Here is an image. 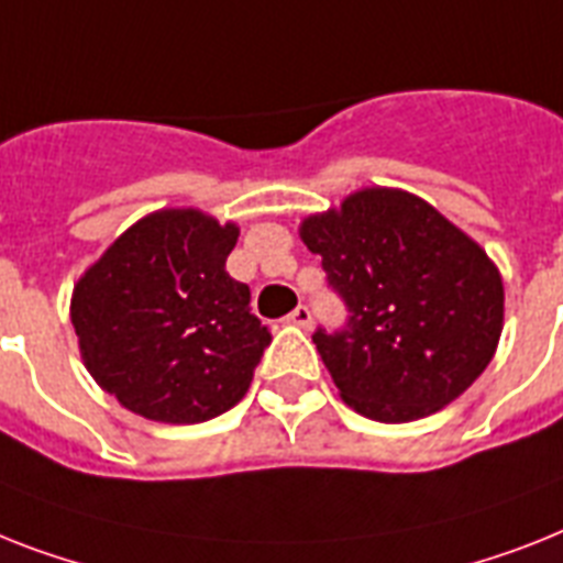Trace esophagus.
<instances>
[{
    "mask_svg": "<svg viewBox=\"0 0 563 563\" xmlns=\"http://www.w3.org/2000/svg\"><path fill=\"white\" fill-rule=\"evenodd\" d=\"M287 322L299 324V328H310V324H313V313H310L308 305H299V308L287 316Z\"/></svg>",
    "mask_w": 563,
    "mask_h": 563,
    "instance_id": "34e87169",
    "label": "esophagus"
}]
</instances>
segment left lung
I'll return each instance as SVG.
<instances>
[{
  "label": "left lung",
  "instance_id": "left-lung-1",
  "mask_svg": "<svg viewBox=\"0 0 563 563\" xmlns=\"http://www.w3.org/2000/svg\"><path fill=\"white\" fill-rule=\"evenodd\" d=\"M347 305L313 333L339 397L362 417L411 422L486 371L504 331V278L486 250L429 201L368 187L299 227Z\"/></svg>",
  "mask_w": 563,
  "mask_h": 563
}]
</instances>
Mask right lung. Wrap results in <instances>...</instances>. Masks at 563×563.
<instances>
[{
    "instance_id": "1",
    "label": "right lung",
    "mask_w": 563,
    "mask_h": 563,
    "mask_svg": "<svg viewBox=\"0 0 563 563\" xmlns=\"http://www.w3.org/2000/svg\"><path fill=\"white\" fill-rule=\"evenodd\" d=\"M239 227L203 209L134 221L80 276L71 324L95 383L134 415L192 426L230 411L271 333L227 273Z\"/></svg>"
}]
</instances>
